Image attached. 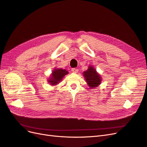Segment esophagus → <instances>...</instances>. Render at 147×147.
<instances>
[{"label": "esophagus", "instance_id": "esophagus-1", "mask_svg": "<svg viewBox=\"0 0 147 147\" xmlns=\"http://www.w3.org/2000/svg\"><path fill=\"white\" fill-rule=\"evenodd\" d=\"M72 72L74 73H77L78 72V70L76 68H72Z\"/></svg>", "mask_w": 147, "mask_h": 147}]
</instances>
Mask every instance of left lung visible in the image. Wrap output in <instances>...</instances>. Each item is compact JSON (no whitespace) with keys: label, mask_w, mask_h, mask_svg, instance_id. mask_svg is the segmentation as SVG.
Instances as JSON below:
<instances>
[{"label":"left lung","mask_w":147,"mask_h":147,"mask_svg":"<svg viewBox=\"0 0 147 147\" xmlns=\"http://www.w3.org/2000/svg\"><path fill=\"white\" fill-rule=\"evenodd\" d=\"M83 75L89 86L91 88L97 87L100 84L101 78L93 67H89L88 69L83 72Z\"/></svg>","instance_id":"8db88e82"}]
</instances>
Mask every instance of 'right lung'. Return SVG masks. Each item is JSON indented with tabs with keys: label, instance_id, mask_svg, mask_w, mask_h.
I'll return each instance as SVG.
<instances>
[{
	"label": "right lung",
	"instance_id": "1",
	"mask_svg": "<svg viewBox=\"0 0 147 147\" xmlns=\"http://www.w3.org/2000/svg\"><path fill=\"white\" fill-rule=\"evenodd\" d=\"M67 74L68 72L65 70L61 69H55L53 71L51 77L49 80L48 82L51 84V85H55V84L59 83L65 75Z\"/></svg>",
	"mask_w": 147,
	"mask_h": 147
}]
</instances>
